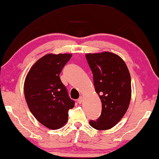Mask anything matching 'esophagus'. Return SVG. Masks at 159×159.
<instances>
[{"instance_id":"34e87169","label":"esophagus","mask_w":159,"mask_h":159,"mask_svg":"<svg viewBox=\"0 0 159 159\" xmlns=\"http://www.w3.org/2000/svg\"><path fill=\"white\" fill-rule=\"evenodd\" d=\"M82 102H83V97L80 96V97L79 98V99H78V102H79V104H81Z\"/></svg>"}]
</instances>
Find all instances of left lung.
<instances>
[{"label":"left lung","instance_id":"8db88e82","mask_svg":"<svg viewBox=\"0 0 159 159\" xmlns=\"http://www.w3.org/2000/svg\"><path fill=\"white\" fill-rule=\"evenodd\" d=\"M92 70L95 91L102 102V112L90 125L98 130L111 129L122 119L131 99V77L127 65L113 53L85 55Z\"/></svg>","mask_w":159,"mask_h":159}]
</instances>
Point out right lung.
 Wrapping results in <instances>:
<instances>
[{"mask_svg": "<svg viewBox=\"0 0 159 159\" xmlns=\"http://www.w3.org/2000/svg\"><path fill=\"white\" fill-rule=\"evenodd\" d=\"M70 58L69 54L45 55L32 66L25 79V97L30 112L49 129L64 125L69 110L74 107V100L59 77Z\"/></svg>", "mask_w": 159, "mask_h": 159, "instance_id": "add662e5", "label": "right lung"}]
</instances>
